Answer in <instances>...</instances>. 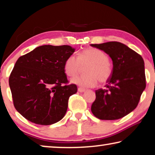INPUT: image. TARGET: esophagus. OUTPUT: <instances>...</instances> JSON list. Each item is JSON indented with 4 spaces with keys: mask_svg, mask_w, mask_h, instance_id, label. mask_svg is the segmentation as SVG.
Listing matches in <instances>:
<instances>
[{
    "mask_svg": "<svg viewBox=\"0 0 155 155\" xmlns=\"http://www.w3.org/2000/svg\"><path fill=\"white\" fill-rule=\"evenodd\" d=\"M78 92H84V91H85V89L82 88V87H78Z\"/></svg>",
    "mask_w": 155,
    "mask_h": 155,
    "instance_id": "34e87169",
    "label": "esophagus"
}]
</instances>
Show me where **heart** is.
Masks as SVG:
<instances>
[{
  "mask_svg": "<svg viewBox=\"0 0 155 155\" xmlns=\"http://www.w3.org/2000/svg\"><path fill=\"white\" fill-rule=\"evenodd\" d=\"M86 75L74 78L71 82L82 87H94L98 81L104 83L111 78L112 68L109 62V57L104 52L96 48H88L80 53L78 57L69 56L64 63V71L67 76L73 78L86 66Z\"/></svg>",
  "mask_w": 155,
  "mask_h": 155,
  "instance_id": "heart-1",
  "label": "heart"
}]
</instances>
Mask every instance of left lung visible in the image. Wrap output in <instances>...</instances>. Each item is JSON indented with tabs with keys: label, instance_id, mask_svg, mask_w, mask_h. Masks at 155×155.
Wrapping results in <instances>:
<instances>
[{
	"label": "left lung",
	"instance_id": "1",
	"mask_svg": "<svg viewBox=\"0 0 155 155\" xmlns=\"http://www.w3.org/2000/svg\"><path fill=\"white\" fill-rule=\"evenodd\" d=\"M102 50L113 61V70L106 89L95 91L91 111L101 120H116L133 111L146 87L144 61L125 44L109 41L91 44Z\"/></svg>",
	"mask_w": 155,
	"mask_h": 155
}]
</instances>
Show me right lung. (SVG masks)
Here are the masks:
<instances>
[{"mask_svg":"<svg viewBox=\"0 0 155 155\" xmlns=\"http://www.w3.org/2000/svg\"><path fill=\"white\" fill-rule=\"evenodd\" d=\"M75 52L71 46L44 45L20 56L9 78L14 107L29 121L54 124L64 117L69 97L78 91L66 84V58Z\"/></svg>","mask_w":155,"mask_h":155,"instance_id":"right-lung-1","label":"right lung"}]
</instances>
